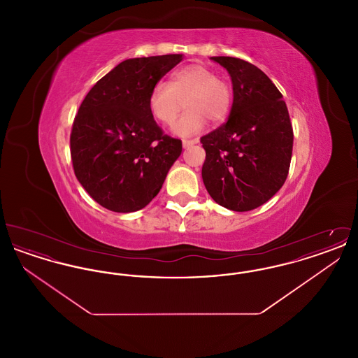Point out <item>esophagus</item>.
Wrapping results in <instances>:
<instances>
[{
  "label": "esophagus",
  "instance_id": "34e87169",
  "mask_svg": "<svg viewBox=\"0 0 358 358\" xmlns=\"http://www.w3.org/2000/svg\"><path fill=\"white\" fill-rule=\"evenodd\" d=\"M194 143H197V141L196 139H184L182 141V146L187 149L189 146H192V145H194Z\"/></svg>",
  "mask_w": 358,
  "mask_h": 358
}]
</instances>
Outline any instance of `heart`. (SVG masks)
I'll list each match as a JSON object with an SVG mask.
<instances>
[{"label": "heart", "mask_w": 358, "mask_h": 358, "mask_svg": "<svg viewBox=\"0 0 358 358\" xmlns=\"http://www.w3.org/2000/svg\"><path fill=\"white\" fill-rule=\"evenodd\" d=\"M184 99L187 111L174 124V133L192 136L204 127L206 120L222 122L227 118L232 107V88L215 71L201 64H187L171 72L169 83L153 85L148 107L158 123L171 126Z\"/></svg>", "instance_id": "heart-1"}]
</instances>
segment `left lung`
I'll return each mask as SVG.
<instances>
[{
  "label": "left lung",
  "instance_id": "1",
  "mask_svg": "<svg viewBox=\"0 0 358 358\" xmlns=\"http://www.w3.org/2000/svg\"><path fill=\"white\" fill-rule=\"evenodd\" d=\"M234 85L229 118L201 136L203 181L227 209L252 210L283 187L289 174L294 133L280 91L254 64L229 56L212 57Z\"/></svg>",
  "mask_w": 358,
  "mask_h": 358
}]
</instances>
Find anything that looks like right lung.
<instances>
[{"mask_svg":"<svg viewBox=\"0 0 358 358\" xmlns=\"http://www.w3.org/2000/svg\"><path fill=\"white\" fill-rule=\"evenodd\" d=\"M182 55L122 62L96 82L73 120L69 136L76 178L103 208L129 213L149 204L182 152L181 139L164 134L148 96Z\"/></svg>","mask_w":358,"mask_h":358,"instance_id":"add662e5","label":"right lung"}]
</instances>
